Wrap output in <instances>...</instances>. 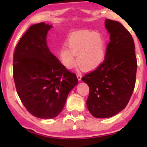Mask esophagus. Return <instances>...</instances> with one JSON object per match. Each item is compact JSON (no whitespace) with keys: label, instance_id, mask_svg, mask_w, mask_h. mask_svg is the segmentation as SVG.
<instances>
[{"label":"esophagus","instance_id":"obj_1","mask_svg":"<svg viewBox=\"0 0 147 147\" xmlns=\"http://www.w3.org/2000/svg\"><path fill=\"white\" fill-rule=\"evenodd\" d=\"M77 79H78L79 81L82 80V75H81L80 73H77Z\"/></svg>","mask_w":147,"mask_h":147}]
</instances>
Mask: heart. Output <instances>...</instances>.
Returning <instances> with one entry per match:
<instances>
[{
    "instance_id": "obj_1",
    "label": "heart",
    "mask_w": 147,
    "mask_h": 147,
    "mask_svg": "<svg viewBox=\"0 0 147 147\" xmlns=\"http://www.w3.org/2000/svg\"><path fill=\"white\" fill-rule=\"evenodd\" d=\"M63 47L59 51L62 63L67 68L75 65L76 55L77 63L82 68L93 70L102 63L106 55V41L100 34L94 31H79L68 36Z\"/></svg>"
}]
</instances>
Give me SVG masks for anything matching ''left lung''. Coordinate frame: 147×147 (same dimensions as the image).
Segmentation results:
<instances>
[{
  "label": "left lung",
  "mask_w": 147,
  "mask_h": 147,
  "mask_svg": "<svg viewBox=\"0 0 147 147\" xmlns=\"http://www.w3.org/2000/svg\"><path fill=\"white\" fill-rule=\"evenodd\" d=\"M111 41L104 61L82 80L89 86L87 107L95 117L115 115L127 106L136 80L137 59L131 34L119 22L106 19Z\"/></svg>",
  "instance_id": "8db88e82"
}]
</instances>
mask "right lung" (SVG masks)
Returning a JSON list of instances; mask_svg holds the SVG:
<instances>
[{
  "label": "right lung",
  "instance_id": "1",
  "mask_svg": "<svg viewBox=\"0 0 147 147\" xmlns=\"http://www.w3.org/2000/svg\"><path fill=\"white\" fill-rule=\"evenodd\" d=\"M52 25L30 26L15 47L13 77L18 97L34 117L54 118L63 110L77 75L65 68L49 50L46 36Z\"/></svg>",
  "mask_w": 147,
  "mask_h": 147
}]
</instances>
